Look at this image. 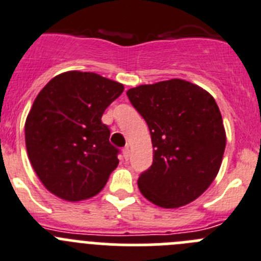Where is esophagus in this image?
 Instances as JSON below:
<instances>
[{"mask_svg":"<svg viewBox=\"0 0 261 261\" xmlns=\"http://www.w3.org/2000/svg\"><path fill=\"white\" fill-rule=\"evenodd\" d=\"M130 154H131L130 149H128V147H126L125 149H123V158H125L126 161H128L130 160Z\"/></svg>","mask_w":261,"mask_h":261,"instance_id":"obj_1","label":"esophagus"}]
</instances>
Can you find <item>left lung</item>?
Wrapping results in <instances>:
<instances>
[{
  "instance_id": "1",
  "label": "left lung",
  "mask_w": 261,
  "mask_h": 261,
  "mask_svg": "<svg viewBox=\"0 0 261 261\" xmlns=\"http://www.w3.org/2000/svg\"><path fill=\"white\" fill-rule=\"evenodd\" d=\"M126 94L152 138L153 164L138 179L143 196L164 208L198 198L218 175L225 149L215 99L179 79L142 85Z\"/></svg>"
}]
</instances>
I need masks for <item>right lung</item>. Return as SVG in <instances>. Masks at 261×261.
Instances as JSON below:
<instances>
[{
  "instance_id": "1",
  "label": "right lung",
  "mask_w": 261,
  "mask_h": 261,
  "mask_svg": "<svg viewBox=\"0 0 261 261\" xmlns=\"http://www.w3.org/2000/svg\"><path fill=\"white\" fill-rule=\"evenodd\" d=\"M123 85L91 72L62 73L36 97L25 121L32 167L47 191L75 202L97 194L118 166L119 150L101 122Z\"/></svg>"
}]
</instances>
